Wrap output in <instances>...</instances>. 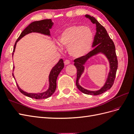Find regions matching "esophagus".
Instances as JSON below:
<instances>
[{
  "label": "esophagus",
  "mask_w": 134,
  "mask_h": 134,
  "mask_svg": "<svg viewBox=\"0 0 134 134\" xmlns=\"http://www.w3.org/2000/svg\"><path fill=\"white\" fill-rule=\"evenodd\" d=\"M64 64H65V65H68V64H69L70 63V62L69 60L66 59V60H64Z\"/></svg>",
  "instance_id": "34e87169"
}]
</instances>
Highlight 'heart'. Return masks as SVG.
<instances>
[{"label":"heart","instance_id":"obj_1","mask_svg":"<svg viewBox=\"0 0 134 134\" xmlns=\"http://www.w3.org/2000/svg\"><path fill=\"white\" fill-rule=\"evenodd\" d=\"M93 34L87 26L72 25L64 29L58 39L62 46L68 47V53L74 58H80L90 52Z\"/></svg>","mask_w":134,"mask_h":134}]
</instances>
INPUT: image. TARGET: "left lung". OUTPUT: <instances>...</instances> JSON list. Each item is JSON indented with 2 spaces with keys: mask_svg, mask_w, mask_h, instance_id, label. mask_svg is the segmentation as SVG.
I'll return each instance as SVG.
<instances>
[{
  "mask_svg": "<svg viewBox=\"0 0 134 134\" xmlns=\"http://www.w3.org/2000/svg\"><path fill=\"white\" fill-rule=\"evenodd\" d=\"M87 18L90 19L91 22L96 26V33L94 37L92 46L94 47L93 50L91 51L84 56L76 58L74 60V66L77 69V78L76 85L78 90L83 93L90 95H98L104 93L110 90L114 84L116 70L118 68V60L115 53L114 43L110 37L108 35L105 28L98 22L93 16L85 15ZM101 52L105 55L110 63V72L104 87L97 91H91L81 87L78 84V80L84 70L83 65L87 60L92 56Z\"/></svg>",
  "mask_w": 134,
  "mask_h": 134,
  "instance_id": "1",
  "label": "left lung"
}]
</instances>
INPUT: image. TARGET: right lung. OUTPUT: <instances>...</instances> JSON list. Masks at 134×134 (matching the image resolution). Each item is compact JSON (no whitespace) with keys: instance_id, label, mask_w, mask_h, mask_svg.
Here are the masks:
<instances>
[{"instance_id":"add662e5","label":"right lung","mask_w":134,"mask_h":134,"mask_svg":"<svg viewBox=\"0 0 134 134\" xmlns=\"http://www.w3.org/2000/svg\"><path fill=\"white\" fill-rule=\"evenodd\" d=\"M53 25V23L51 21V19H44L40 20V21H34L26 27V28L23 30L21 32V34L16 40V42L14 45V48H13V51L12 53V57L13 55V53L15 52V47L17 42L23 38L24 36H25L26 34H28L32 32H37L40 33L45 35L50 36V29L51 28ZM64 68V63L62 59H60L59 61L58 62V63L55 66L52 70H51L50 73L49 75V88L48 90L46 92H43V93H28L27 92H25L21 90L19 87V85L17 84V86L18 87L19 90L21 93L24 94L26 96L29 97L35 98V99H44L50 97L54 93L57 88V79L58 75L59 74L62 70ZM13 69H14V66H13ZM13 77L14 75L12 74Z\"/></svg>"}]
</instances>
